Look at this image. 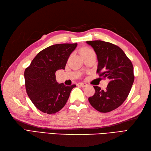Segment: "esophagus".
<instances>
[{"label":"esophagus","mask_w":151,"mask_h":151,"mask_svg":"<svg viewBox=\"0 0 151 151\" xmlns=\"http://www.w3.org/2000/svg\"><path fill=\"white\" fill-rule=\"evenodd\" d=\"M78 85L80 86H81V87H82V88L86 87V86H88V84H86V83H79V84H78Z\"/></svg>","instance_id":"obj_1"}]
</instances>
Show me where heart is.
<instances>
[{
    "label": "heart",
    "instance_id": "1",
    "mask_svg": "<svg viewBox=\"0 0 151 151\" xmlns=\"http://www.w3.org/2000/svg\"><path fill=\"white\" fill-rule=\"evenodd\" d=\"M90 50H92L90 49H89V48H84V49H83L81 50V52H87V51H90Z\"/></svg>",
    "mask_w": 151,
    "mask_h": 151
}]
</instances>
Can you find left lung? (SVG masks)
<instances>
[{
  "mask_svg": "<svg viewBox=\"0 0 151 151\" xmlns=\"http://www.w3.org/2000/svg\"><path fill=\"white\" fill-rule=\"evenodd\" d=\"M86 43L97 54L99 76L110 80L106 90L93 86L95 93L88 100L97 111L106 113L120 106L129 95L134 81L132 63L123 50L114 44L100 40Z\"/></svg>",
  "mask_w": 151,
  "mask_h": 151,
  "instance_id": "1",
  "label": "left lung"
}]
</instances>
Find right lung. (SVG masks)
<instances>
[{
    "label": "right lung",
    "mask_w": 151,
    "mask_h": 151,
    "mask_svg": "<svg viewBox=\"0 0 151 151\" xmlns=\"http://www.w3.org/2000/svg\"><path fill=\"white\" fill-rule=\"evenodd\" d=\"M77 43L51 45L41 50L24 70L25 87L31 101L37 109L47 114L60 111L68 100L76 85L65 86L56 80L55 73L65 69L70 53Z\"/></svg>",
    "instance_id": "1"
}]
</instances>
